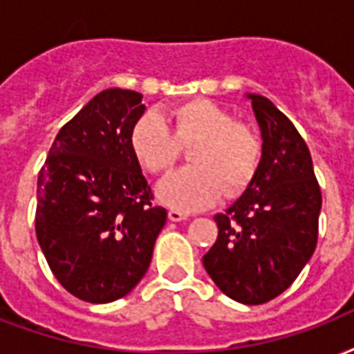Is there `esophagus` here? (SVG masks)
Masks as SVG:
<instances>
[{
    "label": "esophagus",
    "instance_id": "34e87169",
    "mask_svg": "<svg viewBox=\"0 0 354 354\" xmlns=\"http://www.w3.org/2000/svg\"><path fill=\"white\" fill-rule=\"evenodd\" d=\"M187 217V213L180 212V209H171V212H169V219H171L172 223H180V221H185Z\"/></svg>",
    "mask_w": 354,
    "mask_h": 354
}]
</instances>
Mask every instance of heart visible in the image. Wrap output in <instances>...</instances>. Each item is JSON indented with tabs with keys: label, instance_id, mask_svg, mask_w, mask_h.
I'll return each instance as SVG.
<instances>
[{
	"label": "heart",
	"instance_id": "obj_1",
	"mask_svg": "<svg viewBox=\"0 0 354 354\" xmlns=\"http://www.w3.org/2000/svg\"><path fill=\"white\" fill-rule=\"evenodd\" d=\"M189 169L174 172L156 189L159 202L180 212H196L236 196L260 169L261 141L247 124L234 122L226 109L207 100H191L161 115H145L129 133L135 159L152 174L171 171L180 150L189 148Z\"/></svg>",
	"mask_w": 354,
	"mask_h": 354
}]
</instances>
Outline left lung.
Segmentation results:
<instances>
[{"label":"left lung","mask_w":354,"mask_h":354,"mask_svg":"<svg viewBox=\"0 0 354 354\" xmlns=\"http://www.w3.org/2000/svg\"><path fill=\"white\" fill-rule=\"evenodd\" d=\"M245 98L260 126V169L241 196L213 217L219 236L202 261L225 295L263 304L288 290L314 254L321 189L290 118L261 94Z\"/></svg>","instance_id":"1"}]
</instances>
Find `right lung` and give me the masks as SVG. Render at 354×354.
<instances>
[{
	"label": "right lung",
	"mask_w": 354,
	"mask_h": 354,
	"mask_svg": "<svg viewBox=\"0 0 354 354\" xmlns=\"http://www.w3.org/2000/svg\"><path fill=\"white\" fill-rule=\"evenodd\" d=\"M142 94L107 88L61 128L37 183V239L64 290L113 303L147 274L165 207L129 147Z\"/></svg>",
	"instance_id": "obj_1"
}]
</instances>
